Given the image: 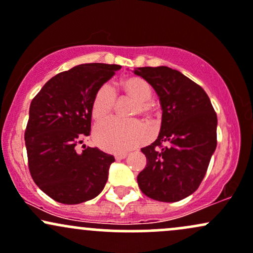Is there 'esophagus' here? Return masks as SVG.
<instances>
[{
	"instance_id": "esophagus-1",
	"label": "esophagus",
	"mask_w": 253,
	"mask_h": 253,
	"mask_svg": "<svg viewBox=\"0 0 253 253\" xmlns=\"http://www.w3.org/2000/svg\"><path fill=\"white\" fill-rule=\"evenodd\" d=\"M126 158V153H121V154H116L115 159L116 160H123V159Z\"/></svg>"
}]
</instances>
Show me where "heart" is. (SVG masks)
I'll use <instances>...</instances> for the list:
<instances>
[{
	"mask_svg": "<svg viewBox=\"0 0 253 253\" xmlns=\"http://www.w3.org/2000/svg\"><path fill=\"white\" fill-rule=\"evenodd\" d=\"M124 93L136 101L132 115L150 117L153 106L152 86L143 79L131 76L119 84ZM116 103V93L110 84H103L93 98L90 113L95 121L103 119L112 111ZM149 138V131L140 121H123L119 118H107L96 124L94 129L95 143L101 149L111 153H122L144 143Z\"/></svg>",
	"mask_w": 253,
	"mask_h": 253,
	"instance_id": "obj_1",
	"label": "heart"
}]
</instances>
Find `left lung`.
I'll return each instance as SVG.
<instances>
[{
    "label": "left lung",
    "instance_id": "8db88e82",
    "mask_svg": "<svg viewBox=\"0 0 253 253\" xmlns=\"http://www.w3.org/2000/svg\"><path fill=\"white\" fill-rule=\"evenodd\" d=\"M132 72L154 88L163 111L158 138L141 149L147 165L138 186L153 200L178 202L206 175L216 149V113L202 87L178 70L160 65Z\"/></svg>",
    "mask_w": 253,
    "mask_h": 253
}]
</instances>
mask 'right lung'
Listing matches in <instances>:
<instances>
[{"mask_svg":"<svg viewBox=\"0 0 253 253\" xmlns=\"http://www.w3.org/2000/svg\"><path fill=\"white\" fill-rule=\"evenodd\" d=\"M118 64H79L42 86L30 106L26 131L28 169L39 189L63 204H79L103 191L113 155L76 146L89 135L96 90Z\"/></svg>","mask_w":253,"mask_h":253,"instance_id":"add662e5","label":"right lung"}]
</instances>
